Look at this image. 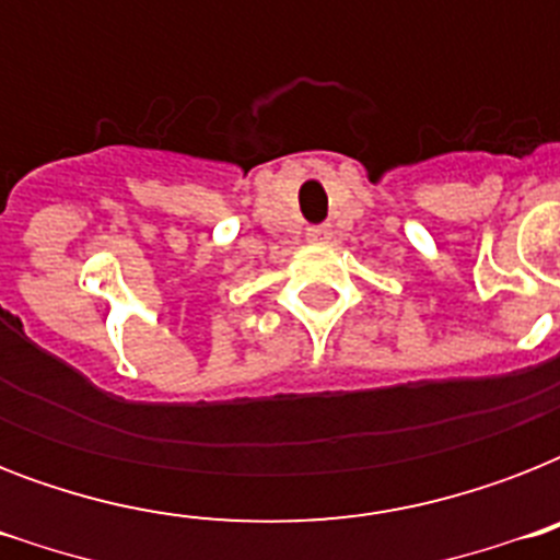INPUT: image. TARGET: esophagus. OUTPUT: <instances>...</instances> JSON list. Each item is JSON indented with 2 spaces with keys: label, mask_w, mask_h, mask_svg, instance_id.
I'll return each instance as SVG.
<instances>
[{
  "label": "esophagus",
  "mask_w": 560,
  "mask_h": 560,
  "mask_svg": "<svg viewBox=\"0 0 560 560\" xmlns=\"http://www.w3.org/2000/svg\"><path fill=\"white\" fill-rule=\"evenodd\" d=\"M331 226H311L307 229V244H316V246H325L331 244Z\"/></svg>",
  "instance_id": "obj_1"
}]
</instances>
